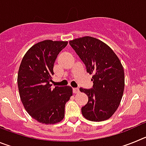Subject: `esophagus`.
Here are the masks:
<instances>
[{"label": "esophagus", "instance_id": "obj_1", "mask_svg": "<svg viewBox=\"0 0 146 146\" xmlns=\"http://www.w3.org/2000/svg\"><path fill=\"white\" fill-rule=\"evenodd\" d=\"M72 91H73V93H74V94H78V93H79V91H80L79 89L75 88L72 89Z\"/></svg>", "mask_w": 146, "mask_h": 146}]
</instances>
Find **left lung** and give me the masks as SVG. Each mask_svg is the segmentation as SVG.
<instances>
[{"instance_id": "1", "label": "left lung", "mask_w": 146, "mask_h": 146, "mask_svg": "<svg viewBox=\"0 0 146 146\" xmlns=\"http://www.w3.org/2000/svg\"><path fill=\"white\" fill-rule=\"evenodd\" d=\"M86 68L93 74L91 88H80L88 97L81 108L89 121H102L114 114L119 106L124 90V71L119 58L110 47L100 40L84 36L69 42Z\"/></svg>"}]
</instances>
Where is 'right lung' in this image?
<instances>
[{
  "mask_svg": "<svg viewBox=\"0 0 146 146\" xmlns=\"http://www.w3.org/2000/svg\"><path fill=\"white\" fill-rule=\"evenodd\" d=\"M67 42L44 40L31 47L24 55L18 71L17 85L23 106L35 120L53 124L63 120L65 104L72 96L69 86L52 89L53 66Z\"/></svg>",
  "mask_w": 146,
  "mask_h": 146,
  "instance_id": "right-lung-1",
  "label": "right lung"
}]
</instances>
